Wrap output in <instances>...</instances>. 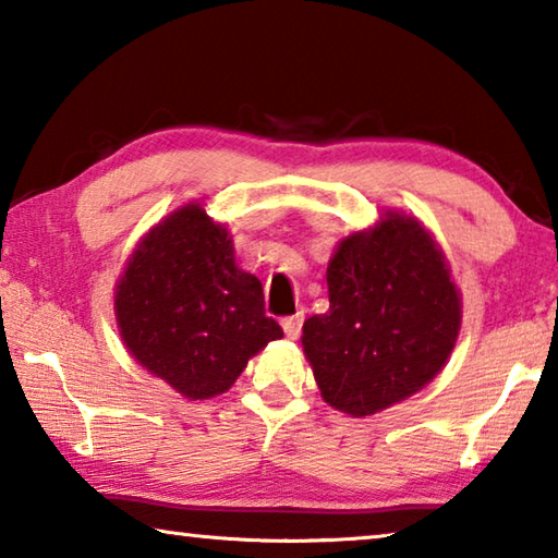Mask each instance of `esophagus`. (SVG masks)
I'll use <instances>...</instances> for the list:
<instances>
[{
    "mask_svg": "<svg viewBox=\"0 0 558 558\" xmlns=\"http://www.w3.org/2000/svg\"><path fill=\"white\" fill-rule=\"evenodd\" d=\"M302 319H305V315L298 313V315H290L282 319V332H286L288 339H298L300 337V329H302Z\"/></svg>",
    "mask_w": 558,
    "mask_h": 558,
    "instance_id": "1",
    "label": "esophagus"
}]
</instances>
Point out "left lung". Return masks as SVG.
<instances>
[{
    "mask_svg": "<svg viewBox=\"0 0 558 558\" xmlns=\"http://www.w3.org/2000/svg\"><path fill=\"white\" fill-rule=\"evenodd\" d=\"M327 290V313L302 325V352L337 411L364 418L405 401L456 349L460 290L415 216L384 211L372 229L339 241Z\"/></svg>",
    "mask_w": 558,
    "mask_h": 558,
    "instance_id": "1",
    "label": "left lung"
}]
</instances>
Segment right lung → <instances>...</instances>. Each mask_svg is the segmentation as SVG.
<instances>
[{
	"instance_id": "add662e5",
	"label": "right lung",
	"mask_w": 558,
	"mask_h": 558,
	"mask_svg": "<svg viewBox=\"0 0 558 558\" xmlns=\"http://www.w3.org/2000/svg\"><path fill=\"white\" fill-rule=\"evenodd\" d=\"M116 319L130 356L189 401L229 391L248 359L282 337L260 280L235 266L229 229L199 202L140 239L116 286Z\"/></svg>"
}]
</instances>
